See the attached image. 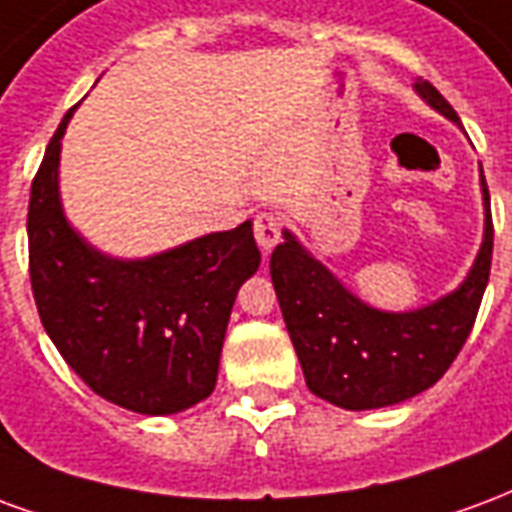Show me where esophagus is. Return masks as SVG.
<instances>
[{
    "instance_id": "esophagus-1",
    "label": "esophagus",
    "mask_w": 512,
    "mask_h": 512,
    "mask_svg": "<svg viewBox=\"0 0 512 512\" xmlns=\"http://www.w3.org/2000/svg\"><path fill=\"white\" fill-rule=\"evenodd\" d=\"M253 234H256L261 251H272L281 240V218L275 212H259L253 218Z\"/></svg>"
}]
</instances>
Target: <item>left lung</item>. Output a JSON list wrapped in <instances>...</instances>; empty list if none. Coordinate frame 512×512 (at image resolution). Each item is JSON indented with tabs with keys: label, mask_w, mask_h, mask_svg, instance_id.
<instances>
[{
	"label": "left lung",
	"mask_w": 512,
	"mask_h": 512,
	"mask_svg": "<svg viewBox=\"0 0 512 512\" xmlns=\"http://www.w3.org/2000/svg\"><path fill=\"white\" fill-rule=\"evenodd\" d=\"M417 95L461 125L436 87L417 78ZM486 229L472 270L455 292L417 311H379L354 297L292 231L272 251L270 275L283 322L313 395L352 412L401 404L434 387L466 343L483 300L494 251L491 199L480 169Z\"/></svg>",
	"instance_id": "obj_1"
}]
</instances>
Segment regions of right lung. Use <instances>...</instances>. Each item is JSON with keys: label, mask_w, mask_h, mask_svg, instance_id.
I'll return each instance as SVG.
<instances>
[{"label": "right lung", "mask_w": 512, "mask_h": 512, "mask_svg": "<svg viewBox=\"0 0 512 512\" xmlns=\"http://www.w3.org/2000/svg\"><path fill=\"white\" fill-rule=\"evenodd\" d=\"M48 141L29 193V278L37 313L92 393L138 414H177L215 390L231 308L259 270L251 220L147 259L92 248L65 218L59 149Z\"/></svg>", "instance_id": "obj_1"}]
</instances>
